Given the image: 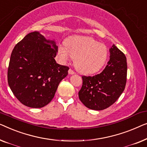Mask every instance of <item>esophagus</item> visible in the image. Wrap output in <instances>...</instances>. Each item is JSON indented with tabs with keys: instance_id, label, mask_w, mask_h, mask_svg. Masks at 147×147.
Returning a JSON list of instances; mask_svg holds the SVG:
<instances>
[{
	"instance_id": "34e87169",
	"label": "esophagus",
	"mask_w": 147,
	"mask_h": 147,
	"mask_svg": "<svg viewBox=\"0 0 147 147\" xmlns=\"http://www.w3.org/2000/svg\"><path fill=\"white\" fill-rule=\"evenodd\" d=\"M69 73L70 74H74V73H74V71H73V70L70 69L69 70Z\"/></svg>"
}]
</instances>
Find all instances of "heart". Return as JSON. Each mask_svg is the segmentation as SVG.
<instances>
[{"label": "heart", "mask_w": 147, "mask_h": 147, "mask_svg": "<svg viewBox=\"0 0 147 147\" xmlns=\"http://www.w3.org/2000/svg\"><path fill=\"white\" fill-rule=\"evenodd\" d=\"M65 47L59 49V53L64 60L70 56L74 59V67L79 73L90 74L98 72L106 63L108 50L104 44L91 37L75 36L65 42Z\"/></svg>", "instance_id": "b5f03b06"}]
</instances>
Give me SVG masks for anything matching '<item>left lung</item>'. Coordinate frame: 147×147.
Segmentation results:
<instances>
[{
  "mask_svg": "<svg viewBox=\"0 0 147 147\" xmlns=\"http://www.w3.org/2000/svg\"><path fill=\"white\" fill-rule=\"evenodd\" d=\"M110 60L100 74L82 76V86L78 96L84 106L101 111L117 101L123 93L127 82V63L125 54L115 45L110 49Z\"/></svg>",
  "mask_w": 147,
  "mask_h": 147,
  "instance_id": "1",
  "label": "left lung"
}]
</instances>
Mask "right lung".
<instances>
[{
    "instance_id": "1",
    "label": "right lung",
    "mask_w": 147,
    "mask_h": 147,
    "mask_svg": "<svg viewBox=\"0 0 147 147\" xmlns=\"http://www.w3.org/2000/svg\"><path fill=\"white\" fill-rule=\"evenodd\" d=\"M58 47L39 32L28 33L15 45L8 68V83L16 98L30 108H42L52 100L69 68L59 65Z\"/></svg>"
}]
</instances>
